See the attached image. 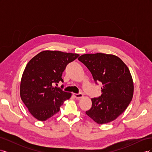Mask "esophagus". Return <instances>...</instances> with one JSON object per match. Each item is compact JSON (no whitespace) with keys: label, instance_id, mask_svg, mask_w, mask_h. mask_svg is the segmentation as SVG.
<instances>
[{"label":"esophagus","instance_id":"34e87169","mask_svg":"<svg viewBox=\"0 0 152 152\" xmlns=\"http://www.w3.org/2000/svg\"><path fill=\"white\" fill-rule=\"evenodd\" d=\"M73 96H74L77 99H80V98L83 97V95H82V94H81V93H79V94H75L74 93V94H73Z\"/></svg>","mask_w":152,"mask_h":152}]
</instances>
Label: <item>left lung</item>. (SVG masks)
I'll return each mask as SVG.
<instances>
[{"label": "left lung", "instance_id": "1", "mask_svg": "<svg viewBox=\"0 0 152 152\" xmlns=\"http://www.w3.org/2000/svg\"><path fill=\"white\" fill-rule=\"evenodd\" d=\"M78 59L89 69L96 83L103 84L102 95L91 99L92 107L86 113L99 124L115 120L127 108L134 93L128 67L113 54H85Z\"/></svg>", "mask_w": 152, "mask_h": 152}]
</instances>
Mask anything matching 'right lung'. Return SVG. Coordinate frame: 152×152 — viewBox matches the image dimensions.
I'll list each match as a JSON object with an SVG mask.
<instances>
[{"mask_svg": "<svg viewBox=\"0 0 152 152\" xmlns=\"http://www.w3.org/2000/svg\"><path fill=\"white\" fill-rule=\"evenodd\" d=\"M79 54L44 50L31 58L23 73L20 97L34 117L45 121L57 113L72 93L54 87L63 82L61 76L69 63Z\"/></svg>", "mask_w": 152, "mask_h": 152, "instance_id": "add662e5", "label": "right lung"}]
</instances>
